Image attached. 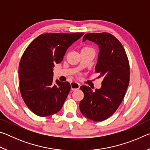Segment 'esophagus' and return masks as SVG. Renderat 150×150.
Listing matches in <instances>:
<instances>
[{
  "instance_id": "obj_1",
  "label": "esophagus",
  "mask_w": 150,
  "mask_h": 150,
  "mask_svg": "<svg viewBox=\"0 0 150 150\" xmlns=\"http://www.w3.org/2000/svg\"><path fill=\"white\" fill-rule=\"evenodd\" d=\"M71 87L72 91L79 89L80 87V84L75 81H73V82H71Z\"/></svg>"
}]
</instances>
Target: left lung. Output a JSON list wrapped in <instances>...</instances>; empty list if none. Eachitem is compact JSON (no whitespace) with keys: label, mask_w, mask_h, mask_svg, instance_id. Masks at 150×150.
<instances>
[{"label":"left lung","mask_w":150,"mask_h":150,"mask_svg":"<svg viewBox=\"0 0 150 150\" xmlns=\"http://www.w3.org/2000/svg\"><path fill=\"white\" fill-rule=\"evenodd\" d=\"M87 40L99 47L95 72L100 73L103 81L101 88L95 92L89 87L81 86L84 98L80 101L79 108L85 117L99 122L112 115L124 99L130 81V65L124 47L113 35L88 33L83 42Z\"/></svg>","instance_id":"obj_1"}]
</instances>
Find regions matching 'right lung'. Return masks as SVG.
<instances>
[{"label":"right lung","mask_w":150,"mask_h":150,"mask_svg":"<svg viewBox=\"0 0 150 150\" xmlns=\"http://www.w3.org/2000/svg\"><path fill=\"white\" fill-rule=\"evenodd\" d=\"M84 33H45L30 43L19 63L20 94L30 110L45 117L62 109L71 89L69 82H53L54 64Z\"/></svg>","instance_id":"obj_1"}]
</instances>
